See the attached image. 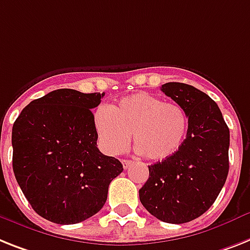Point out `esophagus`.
I'll use <instances>...</instances> for the list:
<instances>
[{
	"label": "esophagus",
	"mask_w": 250,
	"mask_h": 250,
	"mask_svg": "<svg viewBox=\"0 0 250 250\" xmlns=\"http://www.w3.org/2000/svg\"><path fill=\"white\" fill-rule=\"evenodd\" d=\"M123 166L125 170H127V168H130V167L133 166V161L130 160H123Z\"/></svg>",
	"instance_id": "esophagus-1"
}]
</instances>
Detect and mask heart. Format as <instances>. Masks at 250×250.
Instances as JSON below:
<instances>
[{"label":"heart","mask_w":250,"mask_h":250,"mask_svg":"<svg viewBox=\"0 0 250 250\" xmlns=\"http://www.w3.org/2000/svg\"><path fill=\"white\" fill-rule=\"evenodd\" d=\"M98 142L103 152L116 156L126 149L133 134L135 149L149 161H164L184 143L188 116L177 103L164 102L148 93L124 97L94 115Z\"/></svg>","instance_id":"1"}]
</instances>
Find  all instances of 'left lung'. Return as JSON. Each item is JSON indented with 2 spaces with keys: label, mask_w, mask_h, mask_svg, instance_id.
Returning <instances> with one entry per match:
<instances>
[{
  "label": "left lung",
  "mask_w": 250,
  "mask_h": 250,
  "mask_svg": "<svg viewBox=\"0 0 250 250\" xmlns=\"http://www.w3.org/2000/svg\"><path fill=\"white\" fill-rule=\"evenodd\" d=\"M161 90L184 108L188 131L176 153L148 166L149 177L139 190L144 208L168 224H185L214 203L229 174L230 131L217 103L184 83Z\"/></svg>",
  "instance_id": "1"
}]
</instances>
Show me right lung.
<instances>
[{
  "label": "right lung",
  "mask_w": 250,
  "mask_h": 250,
  "mask_svg": "<svg viewBox=\"0 0 250 250\" xmlns=\"http://www.w3.org/2000/svg\"><path fill=\"white\" fill-rule=\"evenodd\" d=\"M104 93L57 89L29 103L12 126V168L39 216L60 225L101 211L108 185L123 172L97 147L94 115Z\"/></svg>",
  "instance_id": "right-lung-1"
}]
</instances>
